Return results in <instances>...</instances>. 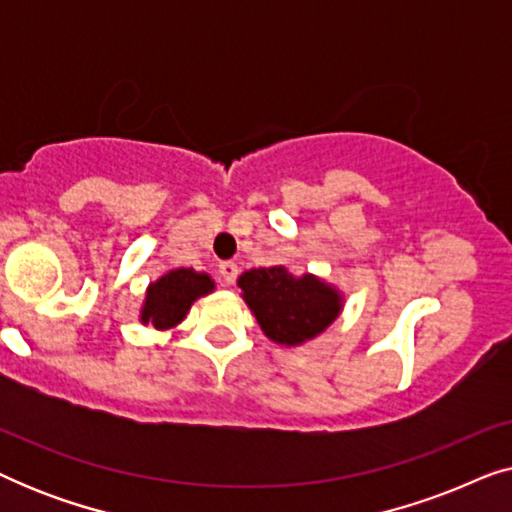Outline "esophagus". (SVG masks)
<instances>
[{
    "label": "esophagus",
    "instance_id": "1",
    "mask_svg": "<svg viewBox=\"0 0 512 512\" xmlns=\"http://www.w3.org/2000/svg\"><path fill=\"white\" fill-rule=\"evenodd\" d=\"M219 272H221V277H223V282L226 284H233L235 279H237V265L233 263V261H223L221 265H219Z\"/></svg>",
    "mask_w": 512,
    "mask_h": 512
}]
</instances>
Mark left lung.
Returning a JSON list of instances; mask_svg holds the SVG:
<instances>
[{
  "instance_id": "8db88e82",
  "label": "left lung",
  "mask_w": 512,
  "mask_h": 512,
  "mask_svg": "<svg viewBox=\"0 0 512 512\" xmlns=\"http://www.w3.org/2000/svg\"><path fill=\"white\" fill-rule=\"evenodd\" d=\"M237 286L265 338L282 347H300L314 340L345 307L338 286L312 272L296 277L284 265L242 272Z\"/></svg>"
}]
</instances>
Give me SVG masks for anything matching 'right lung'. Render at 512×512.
<instances>
[{"instance_id":"add662e5","label":"right lung","mask_w":512,"mask_h":512,"mask_svg":"<svg viewBox=\"0 0 512 512\" xmlns=\"http://www.w3.org/2000/svg\"><path fill=\"white\" fill-rule=\"evenodd\" d=\"M216 289L207 272L193 268H177L146 286V296L139 310V321L156 331H167L186 319L195 300Z\"/></svg>"}]
</instances>
